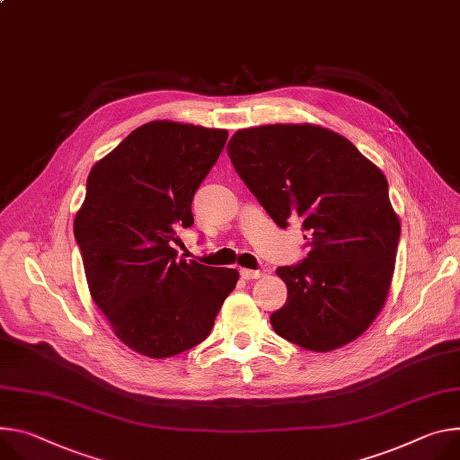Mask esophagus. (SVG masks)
Instances as JSON below:
<instances>
[{
  "instance_id": "obj_1",
  "label": "esophagus",
  "mask_w": 460,
  "mask_h": 460,
  "mask_svg": "<svg viewBox=\"0 0 460 460\" xmlns=\"http://www.w3.org/2000/svg\"><path fill=\"white\" fill-rule=\"evenodd\" d=\"M264 275V271H255V270H240V277L245 280H253V279H261Z\"/></svg>"
}]
</instances>
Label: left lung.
I'll return each instance as SVG.
<instances>
[{
  "label": "left lung",
  "instance_id": "8db88e82",
  "mask_svg": "<svg viewBox=\"0 0 460 460\" xmlns=\"http://www.w3.org/2000/svg\"><path fill=\"white\" fill-rule=\"evenodd\" d=\"M227 154L279 227L303 220L308 257L280 266L288 299L271 314L289 343L328 352L358 340L387 299L400 220L384 172L349 139L315 124L238 130Z\"/></svg>",
  "mask_w": 460,
  "mask_h": 460
}]
</instances>
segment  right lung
<instances>
[{
  "label": "right lung",
  "mask_w": 460,
  "mask_h": 460,
  "mask_svg": "<svg viewBox=\"0 0 460 460\" xmlns=\"http://www.w3.org/2000/svg\"><path fill=\"white\" fill-rule=\"evenodd\" d=\"M227 130L172 120L136 128L97 161L73 231L93 303L128 349L163 359L199 345L238 271L178 259L176 231Z\"/></svg>",
  "instance_id": "1"
}]
</instances>
